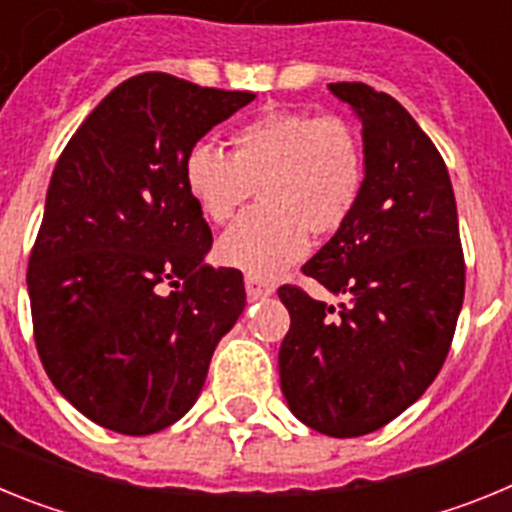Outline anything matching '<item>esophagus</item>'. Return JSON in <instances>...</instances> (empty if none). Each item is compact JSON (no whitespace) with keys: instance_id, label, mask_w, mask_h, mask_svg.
<instances>
[{"instance_id":"1","label":"esophagus","mask_w":512,"mask_h":512,"mask_svg":"<svg viewBox=\"0 0 512 512\" xmlns=\"http://www.w3.org/2000/svg\"><path fill=\"white\" fill-rule=\"evenodd\" d=\"M246 295H248V300H264V297L274 295V284L266 282V279H261V277H253V274H248Z\"/></svg>"}]
</instances>
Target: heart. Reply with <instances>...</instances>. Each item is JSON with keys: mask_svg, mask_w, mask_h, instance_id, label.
<instances>
[{"mask_svg": "<svg viewBox=\"0 0 512 512\" xmlns=\"http://www.w3.org/2000/svg\"><path fill=\"white\" fill-rule=\"evenodd\" d=\"M233 156L197 146L184 184L207 220L223 225L261 202L217 243L220 261L253 277H274L302 259L307 233L333 235L354 215L366 182V151L354 122L338 115L266 112L230 135Z\"/></svg>", "mask_w": 512, "mask_h": 512, "instance_id": "heart-1", "label": "heart"}]
</instances>
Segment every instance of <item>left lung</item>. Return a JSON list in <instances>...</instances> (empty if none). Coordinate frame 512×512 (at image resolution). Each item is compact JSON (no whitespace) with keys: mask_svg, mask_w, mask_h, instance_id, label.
Returning <instances> with one entry per match:
<instances>
[{"mask_svg":"<svg viewBox=\"0 0 512 512\" xmlns=\"http://www.w3.org/2000/svg\"><path fill=\"white\" fill-rule=\"evenodd\" d=\"M328 89L364 125L366 182L302 274L348 302L279 287L292 320L279 379L312 431L354 438L395 420L441 372L464 302V253L449 171L410 112L359 81Z\"/></svg>","mask_w":512,"mask_h":512,"instance_id":"1","label":"left lung"}]
</instances>
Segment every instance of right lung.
<instances>
[{
    "label": "right lung",
    "mask_w": 512,
    "mask_h": 512,
    "mask_svg": "<svg viewBox=\"0 0 512 512\" xmlns=\"http://www.w3.org/2000/svg\"><path fill=\"white\" fill-rule=\"evenodd\" d=\"M253 97L133 76L58 158L27 266L35 346L53 387L102 428L148 436L182 418L246 307L241 271L205 264L212 233L184 161Z\"/></svg>",
    "instance_id": "1"
}]
</instances>
